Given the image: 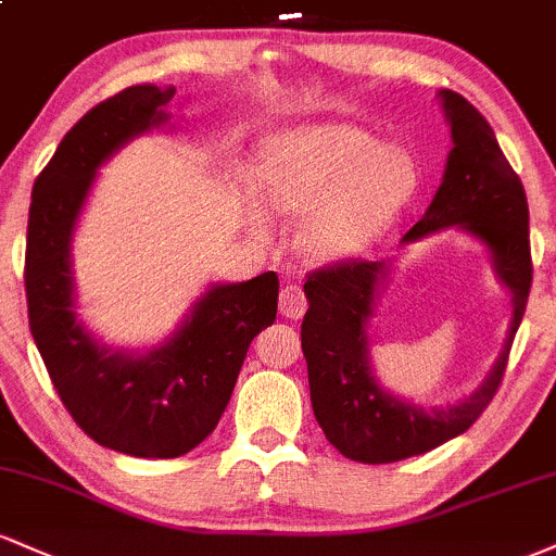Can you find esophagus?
Instances as JSON below:
<instances>
[{
  "label": "esophagus",
  "mask_w": 556,
  "mask_h": 556,
  "mask_svg": "<svg viewBox=\"0 0 556 556\" xmlns=\"http://www.w3.org/2000/svg\"><path fill=\"white\" fill-rule=\"evenodd\" d=\"M307 311V300H305V292L300 285H287L282 292H279V313H282L285 318L290 320H298L303 318Z\"/></svg>",
  "instance_id": "esophagus-1"
}]
</instances>
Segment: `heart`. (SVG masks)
Masks as SVG:
<instances>
[{
    "instance_id": "heart-1",
    "label": "heart",
    "mask_w": 556,
    "mask_h": 556,
    "mask_svg": "<svg viewBox=\"0 0 556 556\" xmlns=\"http://www.w3.org/2000/svg\"><path fill=\"white\" fill-rule=\"evenodd\" d=\"M414 184L409 152L376 144L350 124H305L274 134L253 165L261 202L279 212H307L300 240L316 258H344L363 249ZM249 217L256 230H266L258 206H251Z\"/></svg>"
}]
</instances>
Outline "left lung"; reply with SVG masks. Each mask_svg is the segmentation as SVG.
<instances>
[{
  "mask_svg": "<svg viewBox=\"0 0 556 556\" xmlns=\"http://www.w3.org/2000/svg\"><path fill=\"white\" fill-rule=\"evenodd\" d=\"M438 96L451 124L453 150L432 204L401 243L458 225L486 245L494 274L513 298L510 329L497 363L469 399L427 409L386 391L370 365L367 324L391 261L350 258L313 271L305 282L307 313L300 329L313 414L326 440L359 464L422 456L469 430L503 383L507 354L531 292L523 184L500 150L492 126L469 100L453 90H440Z\"/></svg>",
  "mask_w": 556,
  "mask_h": 556,
  "instance_id": "left-lung-1",
  "label": "left lung"
}]
</instances>
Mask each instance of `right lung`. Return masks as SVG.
<instances>
[{
    "label": "right lung",
    "instance_id": "right-lung-1",
    "mask_svg": "<svg viewBox=\"0 0 556 556\" xmlns=\"http://www.w3.org/2000/svg\"><path fill=\"white\" fill-rule=\"evenodd\" d=\"M173 98V85H134L87 111L33 184L25 245L30 333L59 399L87 438L137 458H178L212 434L279 298L274 271L212 285L144 354L100 344L77 320L72 236L92 180L113 152L170 122Z\"/></svg>",
    "mask_w": 556,
    "mask_h": 556
}]
</instances>
